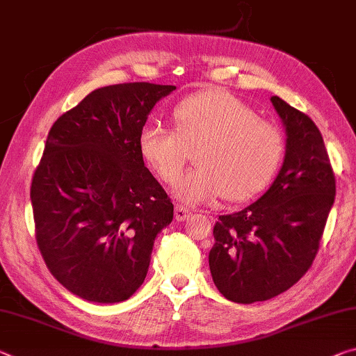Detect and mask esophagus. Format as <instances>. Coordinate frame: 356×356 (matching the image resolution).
Listing matches in <instances>:
<instances>
[{
	"label": "esophagus",
	"mask_w": 356,
	"mask_h": 356,
	"mask_svg": "<svg viewBox=\"0 0 356 356\" xmlns=\"http://www.w3.org/2000/svg\"><path fill=\"white\" fill-rule=\"evenodd\" d=\"M174 217H176L177 222H184V220H188L191 217V211L184 206H176L174 209Z\"/></svg>",
	"instance_id": "1"
}]
</instances>
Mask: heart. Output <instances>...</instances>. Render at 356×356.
I'll use <instances>...</instances> for the list:
<instances>
[{
	"instance_id": "1",
	"label": "heart",
	"mask_w": 356,
	"mask_h": 356,
	"mask_svg": "<svg viewBox=\"0 0 356 356\" xmlns=\"http://www.w3.org/2000/svg\"><path fill=\"white\" fill-rule=\"evenodd\" d=\"M172 129L156 123L140 128L139 154L163 182L176 185L189 152L197 150L199 168L176 188L190 206L225 195L245 201L268 187L284 156V136L273 123L227 90H202L174 107Z\"/></svg>"
}]
</instances>
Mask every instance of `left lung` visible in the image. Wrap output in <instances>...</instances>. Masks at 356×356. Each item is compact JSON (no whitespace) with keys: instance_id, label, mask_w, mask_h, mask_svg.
I'll return each mask as SVG.
<instances>
[{"instance_id":"obj_1","label":"left lung","mask_w":356,"mask_h":356,"mask_svg":"<svg viewBox=\"0 0 356 356\" xmlns=\"http://www.w3.org/2000/svg\"><path fill=\"white\" fill-rule=\"evenodd\" d=\"M286 133L285 160L258 201L213 225V284L239 304L266 301L300 280L317 255L336 196L323 138L312 118L270 98Z\"/></svg>"}]
</instances>
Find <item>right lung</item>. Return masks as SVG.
Instances as JSON below:
<instances>
[{
  "label": "right lung",
  "mask_w": 356,
  "mask_h": 356,
  "mask_svg": "<svg viewBox=\"0 0 356 356\" xmlns=\"http://www.w3.org/2000/svg\"><path fill=\"white\" fill-rule=\"evenodd\" d=\"M174 86L129 82L88 93L49 131L31 180L38 249L79 298L128 300L147 275L174 206L144 166L138 138Z\"/></svg>",
  "instance_id": "right-lung-1"
}]
</instances>
